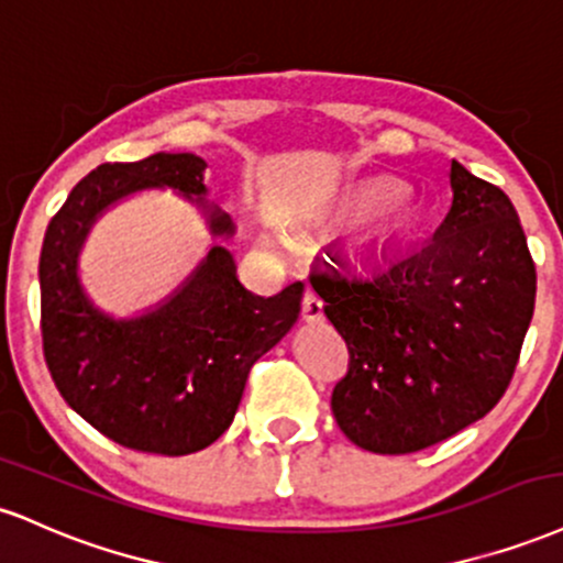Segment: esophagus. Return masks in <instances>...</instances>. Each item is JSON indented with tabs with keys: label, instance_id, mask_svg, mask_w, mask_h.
<instances>
[{
	"label": "esophagus",
	"instance_id": "34e87169",
	"mask_svg": "<svg viewBox=\"0 0 563 563\" xmlns=\"http://www.w3.org/2000/svg\"><path fill=\"white\" fill-rule=\"evenodd\" d=\"M300 313H302V319L310 321V323L323 319V302H321V297L313 292V289H306V295H302V310H300Z\"/></svg>",
	"mask_w": 563,
	"mask_h": 563
}]
</instances>
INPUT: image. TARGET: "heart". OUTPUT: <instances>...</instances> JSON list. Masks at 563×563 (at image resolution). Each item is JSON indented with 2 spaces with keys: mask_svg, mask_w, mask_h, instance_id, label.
Segmentation results:
<instances>
[{
  "mask_svg": "<svg viewBox=\"0 0 563 563\" xmlns=\"http://www.w3.org/2000/svg\"><path fill=\"white\" fill-rule=\"evenodd\" d=\"M382 199L386 200L382 203V216H385L395 229L406 227L408 218H411V208H408L406 197L395 195L393 184H385V181L366 184V187H361L353 197H350V205L358 210H366V208H374V205Z\"/></svg>",
  "mask_w": 563,
  "mask_h": 563,
  "instance_id": "obj_1",
  "label": "heart"
}]
</instances>
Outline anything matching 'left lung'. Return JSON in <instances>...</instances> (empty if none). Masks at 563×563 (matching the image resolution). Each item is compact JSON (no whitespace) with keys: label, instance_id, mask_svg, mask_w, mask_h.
Listing matches in <instances>:
<instances>
[{"label":"left lung","instance_id":"1","mask_svg":"<svg viewBox=\"0 0 563 563\" xmlns=\"http://www.w3.org/2000/svg\"><path fill=\"white\" fill-rule=\"evenodd\" d=\"M453 202L424 244L355 268H310L347 342L332 411L363 451H424L490 413L530 329L538 274L506 191L451 163Z\"/></svg>","mask_w":563,"mask_h":563}]
</instances>
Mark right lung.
Returning a JSON list of instances; mask_svg holds the SVG:
<instances>
[{
  "label": "right lung",
  "mask_w": 563,
  "mask_h": 563,
  "mask_svg": "<svg viewBox=\"0 0 563 563\" xmlns=\"http://www.w3.org/2000/svg\"><path fill=\"white\" fill-rule=\"evenodd\" d=\"M205 168L191 152L99 165L73 187L44 234L38 284L46 368L73 411L131 451L187 455L216 442L234 421L253 363L300 316L302 282L274 297L253 295L221 244L168 300L134 319H112L86 297L78 279L86 234L134 191L176 189L202 210L210 234H234L231 218L205 200Z\"/></svg>",
  "instance_id": "right-lung-1"
}]
</instances>
